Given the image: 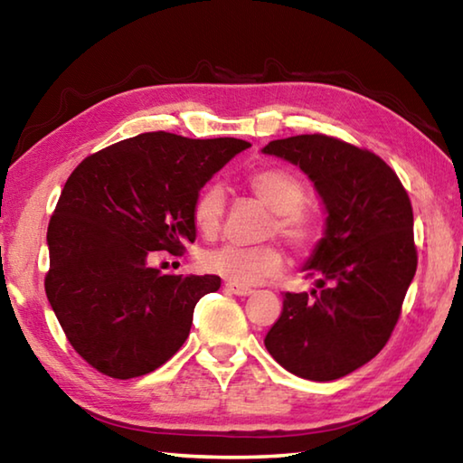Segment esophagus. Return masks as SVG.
Masks as SVG:
<instances>
[{"instance_id": "34e87169", "label": "esophagus", "mask_w": 463, "mask_h": 463, "mask_svg": "<svg viewBox=\"0 0 463 463\" xmlns=\"http://www.w3.org/2000/svg\"><path fill=\"white\" fill-rule=\"evenodd\" d=\"M226 289L234 293V296H241V298L253 296V293H255L250 288H242V285H237V283H226Z\"/></svg>"}]
</instances>
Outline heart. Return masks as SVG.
<instances>
[{
  "label": "heart",
  "mask_w": 463,
  "mask_h": 463,
  "mask_svg": "<svg viewBox=\"0 0 463 463\" xmlns=\"http://www.w3.org/2000/svg\"><path fill=\"white\" fill-rule=\"evenodd\" d=\"M249 190L259 203H263L273 213L269 221L265 237H281L289 247L299 253H312L322 237L319 218L304 206L307 186L298 172L281 165H269L249 175ZM224 192L218 186H206L198 192L192 204V221L198 232L204 237H214L224 221ZM285 255L279 245L237 247L222 245L210 249L200 257L204 271L222 277L229 283L253 285L277 275L283 269Z\"/></svg>",
  "instance_id": "obj_1"
}]
</instances>
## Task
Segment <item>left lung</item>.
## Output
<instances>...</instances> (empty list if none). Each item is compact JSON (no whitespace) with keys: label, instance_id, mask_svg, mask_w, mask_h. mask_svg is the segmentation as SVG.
Wrapping results in <instances>:
<instances>
[{"label":"left lung","instance_id":"obj_1","mask_svg":"<svg viewBox=\"0 0 463 463\" xmlns=\"http://www.w3.org/2000/svg\"><path fill=\"white\" fill-rule=\"evenodd\" d=\"M263 151L299 165L327 210L326 237L307 263L319 291L285 293L265 346L285 371L335 381L373 360L399 322L417 271L413 206L371 149L314 133Z\"/></svg>","mask_w":463,"mask_h":463}]
</instances>
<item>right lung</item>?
I'll list each match as a JSON object with an SVG mask.
<instances>
[{"instance_id": "obj_1", "label": "right lung", "mask_w": 463, "mask_h": 463, "mask_svg": "<svg viewBox=\"0 0 463 463\" xmlns=\"http://www.w3.org/2000/svg\"><path fill=\"white\" fill-rule=\"evenodd\" d=\"M249 144L139 133L87 156L50 216L46 298L77 354L119 381L167 363L218 275L159 273L157 253L194 242L200 188Z\"/></svg>"}]
</instances>
